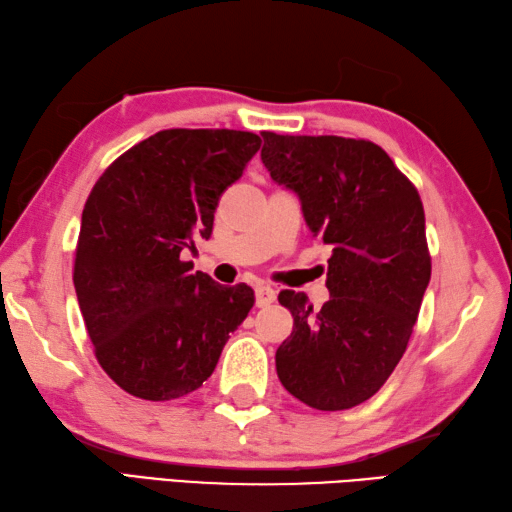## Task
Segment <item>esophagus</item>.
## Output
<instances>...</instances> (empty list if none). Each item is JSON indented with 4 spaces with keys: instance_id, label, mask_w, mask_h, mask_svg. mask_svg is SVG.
Instances as JSON below:
<instances>
[{
    "instance_id": "obj_1",
    "label": "esophagus",
    "mask_w": 512,
    "mask_h": 512,
    "mask_svg": "<svg viewBox=\"0 0 512 512\" xmlns=\"http://www.w3.org/2000/svg\"><path fill=\"white\" fill-rule=\"evenodd\" d=\"M276 300V291L267 287V285H258L256 287V306H269Z\"/></svg>"
}]
</instances>
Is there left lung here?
I'll list each match as a JSON object with an SVG mask.
<instances>
[{
	"label": "left lung",
	"mask_w": 512,
	"mask_h": 512,
	"mask_svg": "<svg viewBox=\"0 0 512 512\" xmlns=\"http://www.w3.org/2000/svg\"><path fill=\"white\" fill-rule=\"evenodd\" d=\"M260 135L271 179L300 197L309 230L333 247L322 309L304 293L278 295L293 315L278 379L315 410H350L381 390L414 331L431 278L423 201L374 142Z\"/></svg>",
	"instance_id": "left-lung-1"
}]
</instances>
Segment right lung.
<instances>
[{"label":"right lung","mask_w":512,"mask_h":512,"mask_svg":"<svg viewBox=\"0 0 512 512\" xmlns=\"http://www.w3.org/2000/svg\"><path fill=\"white\" fill-rule=\"evenodd\" d=\"M258 149L249 131L166 129L122 153L89 192L74 289L96 359L124 392H195L254 306L252 287L192 274L179 254L210 238L221 195Z\"/></svg>","instance_id":"1"}]
</instances>
